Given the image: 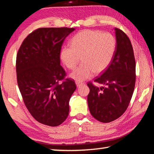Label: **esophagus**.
I'll use <instances>...</instances> for the list:
<instances>
[{
	"mask_svg": "<svg viewBox=\"0 0 154 154\" xmlns=\"http://www.w3.org/2000/svg\"><path fill=\"white\" fill-rule=\"evenodd\" d=\"M76 85H77V87H80L81 85H83V84H84V82H78V81H76Z\"/></svg>",
	"mask_w": 154,
	"mask_h": 154,
	"instance_id": "obj_1",
	"label": "esophagus"
}]
</instances>
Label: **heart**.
<instances>
[{"label": "heart", "instance_id": "1", "mask_svg": "<svg viewBox=\"0 0 154 154\" xmlns=\"http://www.w3.org/2000/svg\"><path fill=\"white\" fill-rule=\"evenodd\" d=\"M117 41L111 33L85 30L72 38L71 46L62 48L61 59L65 66L74 69L82 58L83 63L71 74L72 79L82 82L94 72H103L110 64L116 52Z\"/></svg>", "mask_w": 154, "mask_h": 154}]
</instances>
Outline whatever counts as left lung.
I'll return each instance as SVG.
<instances>
[{
    "mask_svg": "<svg viewBox=\"0 0 154 154\" xmlns=\"http://www.w3.org/2000/svg\"><path fill=\"white\" fill-rule=\"evenodd\" d=\"M116 49L110 64L94 82L88 83V103L92 116L99 122L109 123L123 115L133 94L136 81V62L129 38L122 30L115 28Z\"/></svg>",
    "mask_w": 154,
    "mask_h": 154,
    "instance_id": "obj_1",
    "label": "left lung"
}]
</instances>
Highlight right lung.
Instances as JSON below:
<instances>
[{
    "instance_id": "obj_1",
    "label": "right lung",
    "mask_w": 154,
    "mask_h": 154,
    "mask_svg": "<svg viewBox=\"0 0 154 154\" xmlns=\"http://www.w3.org/2000/svg\"><path fill=\"white\" fill-rule=\"evenodd\" d=\"M73 28H40L23 41L16 57L17 82L24 105L41 124L58 126L67 118L76 84L60 65L62 45Z\"/></svg>"
}]
</instances>
